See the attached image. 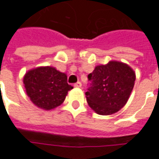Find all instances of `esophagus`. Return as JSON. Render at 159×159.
<instances>
[{
  "instance_id": "1",
  "label": "esophagus",
  "mask_w": 159,
  "mask_h": 159,
  "mask_svg": "<svg viewBox=\"0 0 159 159\" xmlns=\"http://www.w3.org/2000/svg\"><path fill=\"white\" fill-rule=\"evenodd\" d=\"M74 87H75V88H81V87H82V83H81V82H77V83H76L74 84Z\"/></svg>"
}]
</instances>
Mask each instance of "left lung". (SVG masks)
I'll list each match as a JSON object with an SVG mask.
<instances>
[{"instance_id":"left-lung-1","label":"left lung","mask_w":159,"mask_h":159,"mask_svg":"<svg viewBox=\"0 0 159 159\" xmlns=\"http://www.w3.org/2000/svg\"><path fill=\"white\" fill-rule=\"evenodd\" d=\"M88 104L97 114L111 115L123 108L133 90L135 73L127 64L110 61L97 66L88 76Z\"/></svg>"}]
</instances>
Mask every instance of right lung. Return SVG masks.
<instances>
[{
    "mask_svg": "<svg viewBox=\"0 0 159 159\" xmlns=\"http://www.w3.org/2000/svg\"><path fill=\"white\" fill-rule=\"evenodd\" d=\"M27 95L34 105L43 110H52L64 102L73 87L67 83L66 74L51 66L30 70L24 76Z\"/></svg>",
    "mask_w": 159,
    "mask_h": 159,
    "instance_id": "add662e5",
    "label": "right lung"
}]
</instances>
